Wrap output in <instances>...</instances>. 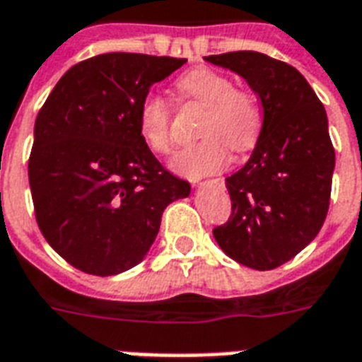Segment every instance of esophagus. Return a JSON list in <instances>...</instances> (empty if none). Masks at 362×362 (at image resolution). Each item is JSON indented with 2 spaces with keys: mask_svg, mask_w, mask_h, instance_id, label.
<instances>
[{
  "mask_svg": "<svg viewBox=\"0 0 362 362\" xmlns=\"http://www.w3.org/2000/svg\"><path fill=\"white\" fill-rule=\"evenodd\" d=\"M218 182H221V180H206V182H199V187L206 186V184H218Z\"/></svg>",
  "mask_w": 362,
  "mask_h": 362,
  "instance_id": "34e87169",
  "label": "esophagus"
}]
</instances>
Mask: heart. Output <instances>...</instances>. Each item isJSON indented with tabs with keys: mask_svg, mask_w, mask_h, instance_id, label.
I'll use <instances>...</instances> for the list:
<instances>
[{
	"mask_svg": "<svg viewBox=\"0 0 362 362\" xmlns=\"http://www.w3.org/2000/svg\"><path fill=\"white\" fill-rule=\"evenodd\" d=\"M178 90L186 99L206 107L199 125L201 141L176 150L170 167L186 178H203L227 163V146L246 152L255 146L261 133V109L247 90L235 88L229 75L199 67L178 78ZM139 135L152 152L167 153L170 148V107L161 95H146L136 116Z\"/></svg>",
	"mask_w": 362,
	"mask_h": 362,
	"instance_id": "obj_1",
	"label": "heart"
}]
</instances>
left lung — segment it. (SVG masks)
Here are the masks:
<instances>
[{"label":"left lung","instance_id":"1","mask_svg":"<svg viewBox=\"0 0 362 362\" xmlns=\"http://www.w3.org/2000/svg\"><path fill=\"white\" fill-rule=\"evenodd\" d=\"M204 59L242 76L263 105L252 156L226 178L229 221L212 233L237 263L276 269L308 246L327 218L334 148L325 107L295 67L267 54L240 50Z\"/></svg>","mask_w":362,"mask_h":362}]
</instances>
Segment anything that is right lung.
<instances>
[{
	"instance_id": "1",
	"label": "right lung",
	"mask_w": 362,
	"mask_h": 362,
	"mask_svg": "<svg viewBox=\"0 0 362 362\" xmlns=\"http://www.w3.org/2000/svg\"><path fill=\"white\" fill-rule=\"evenodd\" d=\"M184 58L110 52L73 65L39 110L28 175L47 242L75 269L115 276L146 257L163 210L192 186L139 135L150 86Z\"/></svg>"
}]
</instances>
